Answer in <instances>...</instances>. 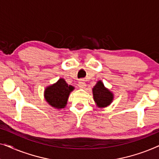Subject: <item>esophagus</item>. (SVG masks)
Masks as SVG:
<instances>
[{"label":"esophagus","instance_id":"1","mask_svg":"<svg viewBox=\"0 0 159 159\" xmlns=\"http://www.w3.org/2000/svg\"><path fill=\"white\" fill-rule=\"evenodd\" d=\"M78 85H79L80 88H85L86 84L83 80H80L79 81V84H78Z\"/></svg>","mask_w":159,"mask_h":159}]
</instances>
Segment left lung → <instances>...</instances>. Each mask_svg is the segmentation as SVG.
Returning <instances> with one entry per match:
<instances>
[{
  "instance_id": "left-lung-1",
  "label": "left lung",
  "mask_w": 159,
  "mask_h": 159,
  "mask_svg": "<svg viewBox=\"0 0 159 159\" xmlns=\"http://www.w3.org/2000/svg\"><path fill=\"white\" fill-rule=\"evenodd\" d=\"M93 94L94 101L99 108H103L109 106L114 99L113 93L105 88L101 80L93 87Z\"/></svg>"
}]
</instances>
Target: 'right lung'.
Segmentation results:
<instances>
[{"label":"right lung","instance_id":"1","mask_svg":"<svg viewBox=\"0 0 159 159\" xmlns=\"http://www.w3.org/2000/svg\"><path fill=\"white\" fill-rule=\"evenodd\" d=\"M74 88L68 85L64 79H59L55 84L47 87L45 90L44 95L49 105L55 108H64L68 101L69 95Z\"/></svg>","mask_w":159,"mask_h":159}]
</instances>
